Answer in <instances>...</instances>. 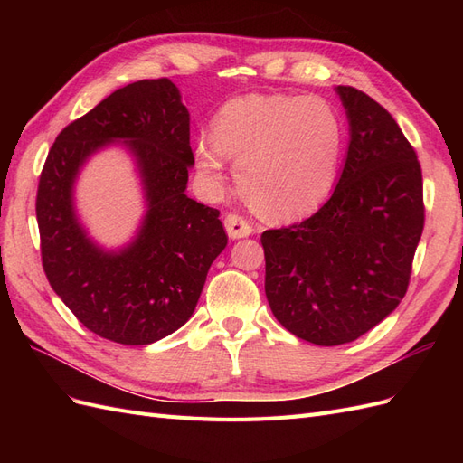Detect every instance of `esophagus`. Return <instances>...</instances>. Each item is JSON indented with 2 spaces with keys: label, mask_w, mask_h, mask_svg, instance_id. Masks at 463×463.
<instances>
[{
  "label": "esophagus",
  "mask_w": 463,
  "mask_h": 463,
  "mask_svg": "<svg viewBox=\"0 0 463 463\" xmlns=\"http://www.w3.org/2000/svg\"><path fill=\"white\" fill-rule=\"evenodd\" d=\"M223 226H226V232L232 240H241V237H249L253 233V226L243 216L237 214H228L223 218Z\"/></svg>",
  "instance_id": "34e87169"
}]
</instances>
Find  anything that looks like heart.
<instances>
[{"label": "heart", "instance_id": "heart-1", "mask_svg": "<svg viewBox=\"0 0 463 463\" xmlns=\"http://www.w3.org/2000/svg\"><path fill=\"white\" fill-rule=\"evenodd\" d=\"M214 134L197 138V165L210 185L223 184L228 158L245 197L276 220L311 216L338 181L344 125L318 96L247 94L223 104Z\"/></svg>", "mask_w": 463, "mask_h": 463}]
</instances>
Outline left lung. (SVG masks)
Here are the masks:
<instances>
[{
    "label": "left lung",
    "mask_w": 463,
    "mask_h": 463,
    "mask_svg": "<svg viewBox=\"0 0 463 463\" xmlns=\"http://www.w3.org/2000/svg\"><path fill=\"white\" fill-rule=\"evenodd\" d=\"M335 92L349 146L334 193L311 218L260 235L274 317L317 345L354 342L396 309L425 223L421 165L394 118L354 87Z\"/></svg>",
    "instance_id": "left-lung-1"
}]
</instances>
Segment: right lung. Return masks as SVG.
Masks as SVG:
<instances>
[{"instance_id":"obj_1","label":"right lung","mask_w":463,"mask_h":463,"mask_svg":"<svg viewBox=\"0 0 463 463\" xmlns=\"http://www.w3.org/2000/svg\"><path fill=\"white\" fill-rule=\"evenodd\" d=\"M109 144L130 150L147 203L137 235L116 251L91 240L72 201L80 167ZM193 164L189 111L170 79L118 89L55 138L36 194L42 266L90 332L148 345L191 318L210 264L228 245L218 210L185 194Z\"/></svg>"}]
</instances>
